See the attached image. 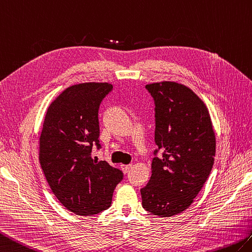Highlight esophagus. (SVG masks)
<instances>
[{"label": "esophagus", "instance_id": "esophagus-1", "mask_svg": "<svg viewBox=\"0 0 252 252\" xmlns=\"http://www.w3.org/2000/svg\"><path fill=\"white\" fill-rule=\"evenodd\" d=\"M131 167H132L131 165H121V169L123 170V172H124V173H128V172H129Z\"/></svg>", "mask_w": 252, "mask_h": 252}]
</instances>
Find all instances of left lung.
<instances>
[{"label": "left lung", "instance_id": "8db88e82", "mask_svg": "<svg viewBox=\"0 0 252 252\" xmlns=\"http://www.w3.org/2000/svg\"><path fill=\"white\" fill-rule=\"evenodd\" d=\"M145 88L155 102L158 150L152 175L140 191L142 207L155 216L172 217L192 205L210 175L215 130L206 104L186 85L164 81Z\"/></svg>", "mask_w": 252, "mask_h": 252}]
</instances>
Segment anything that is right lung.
<instances>
[{
  "label": "right lung",
  "mask_w": 252,
  "mask_h": 252,
  "mask_svg": "<svg viewBox=\"0 0 252 252\" xmlns=\"http://www.w3.org/2000/svg\"><path fill=\"white\" fill-rule=\"evenodd\" d=\"M110 83L75 84L49 104L40 136L38 159L48 186L66 209L77 216L108 209L123 172L94 159L99 144V105Z\"/></svg>",
  "instance_id": "add662e5"
}]
</instances>
